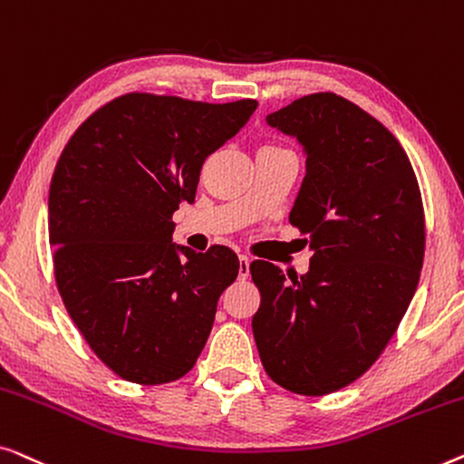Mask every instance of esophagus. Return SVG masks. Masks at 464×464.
<instances>
[{
  "mask_svg": "<svg viewBox=\"0 0 464 464\" xmlns=\"http://www.w3.org/2000/svg\"><path fill=\"white\" fill-rule=\"evenodd\" d=\"M239 279H247V276H250V258L247 256H244V254H241L239 256Z\"/></svg>",
  "mask_w": 464,
  "mask_h": 464,
  "instance_id": "1",
  "label": "esophagus"
}]
</instances>
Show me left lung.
<instances>
[{"label":"left lung","mask_w":464,"mask_h":464,"mask_svg":"<svg viewBox=\"0 0 464 464\" xmlns=\"http://www.w3.org/2000/svg\"><path fill=\"white\" fill-rule=\"evenodd\" d=\"M303 147L304 179L290 223L309 233V271L266 260L252 332L279 387L325 395L360 378L395 334L425 254V214L412 164L381 121L343 96L319 92L266 115Z\"/></svg>","instance_id":"8db88e82"}]
</instances>
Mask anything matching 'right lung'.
Here are the masks:
<instances>
[{
	"label": "right lung",
	"instance_id": "right-lung-1",
	"mask_svg": "<svg viewBox=\"0 0 464 464\" xmlns=\"http://www.w3.org/2000/svg\"><path fill=\"white\" fill-rule=\"evenodd\" d=\"M256 107L126 94L90 115L58 160L48 198L58 292L94 353L130 382L185 376L237 277L231 247L174 244L172 214L193 204L204 161Z\"/></svg>",
	"mask_w": 464,
	"mask_h": 464
}]
</instances>
